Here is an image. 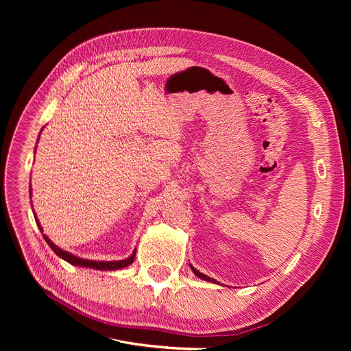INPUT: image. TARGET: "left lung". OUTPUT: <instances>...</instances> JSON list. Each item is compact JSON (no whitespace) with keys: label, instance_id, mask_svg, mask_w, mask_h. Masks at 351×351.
Here are the masks:
<instances>
[{"label":"left lung","instance_id":"8db88e82","mask_svg":"<svg viewBox=\"0 0 351 351\" xmlns=\"http://www.w3.org/2000/svg\"><path fill=\"white\" fill-rule=\"evenodd\" d=\"M190 268H192V271H193V274L196 275V277H199L200 280H205V281H209V282H214V284H219L217 280H214V278H210V277H208V275H205V274H202V272H199L195 267H192V265H190Z\"/></svg>","mask_w":351,"mask_h":351}]
</instances>
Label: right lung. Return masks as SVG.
<instances>
[{
    "label": "right lung",
    "mask_w": 351,
    "mask_h": 351,
    "mask_svg": "<svg viewBox=\"0 0 351 351\" xmlns=\"http://www.w3.org/2000/svg\"><path fill=\"white\" fill-rule=\"evenodd\" d=\"M35 219H36V224H38V227H39V230H40V232H42L44 230H42V227H40V222H39V219L36 218V214H35ZM44 239H45V241L48 243V246L56 252L57 256H60L61 259H64L66 262L74 265V267L92 268V269H99V271H117V269H123V268H125V267H129V265L133 263L134 256H136V250H134L129 258H125V259H123V261H89V259L79 258V256H76V254H73V253H70V252H66V250L60 249V247L57 246V244L52 243V241L48 239V236H45V234H44Z\"/></svg>",
    "instance_id": "1"
}]
</instances>
